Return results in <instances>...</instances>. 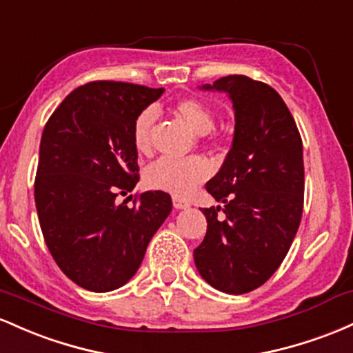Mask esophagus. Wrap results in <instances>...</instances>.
Wrapping results in <instances>:
<instances>
[{"label":"esophagus","mask_w":353,"mask_h":353,"mask_svg":"<svg viewBox=\"0 0 353 353\" xmlns=\"http://www.w3.org/2000/svg\"><path fill=\"white\" fill-rule=\"evenodd\" d=\"M173 207L176 210H185V208H190V203L185 200H180V198H173Z\"/></svg>","instance_id":"obj_1"}]
</instances>
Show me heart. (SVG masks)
Listing matches in <instances>:
<instances>
[{
  "instance_id": "b5f03b06",
  "label": "heart",
  "mask_w": 353,
  "mask_h": 353,
  "mask_svg": "<svg viewBox=\"0 0 353 353\" xmlns=\"http://www.w3.org/2000/svg\"><path fill=\"white\" fill-rule=\"evenodd\" d=\"M175 113L195 132L198 137H205L215 128V117L205 103L183 98L176 101ZM157 112L146 108L137 117L133 125V143L138 152H148L150 132L155 123ZM210 175L208 165L201 158L163 157L146 168L145 181L150 188L161 190L175 196H188Z\"/></svg>"
}]
</instances>
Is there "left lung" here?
Wrapping results in <instances>:
<instances>
[{"instance_id":"left-lung-1","label":"left lung","mask_w":353,"mask_h":353,"mask_svg":"<svg viewBox=\"0 0 353 353\" xmlns=\"http://www.w3.org/2000/svg\"><path fill=\"white\" fill-rule=\"evenodd\" d=\"M200 90L227 94L235 133L220 172L207 183L223 207L201 210L207 235L193 259L213 288L247 294L276 272L302 220V138L282 97L262 81L230 74Z\"/></svg>"}]
</instances>
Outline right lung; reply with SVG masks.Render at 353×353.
<instances>
[{"instance_id": "right-lung-1", "label": "right lung", "mask_w": 353, "mask_h": 353, "mask_svg": "<svg viewBox=\"0 0 353 353\" xmlns=\"http://www.w3.org/2000/svg\"><path fill=\"white\" fill-rule=\"evenodd\" d=\"M163 88L93 81L71 91L41 134L34 201L43 236L66 276L90 292L123 287L172 212L168 193L118 203L138 181L133 125ZM133 198V196H130Z\"/></svg>"}]
</instances>
